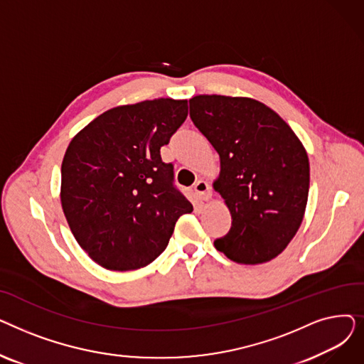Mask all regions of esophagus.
Listing matches in <instances>:
<instances>
[{
  "mask_svg": "<svg viewBox=\"0 0 364 364\" xmlns=\"http://www.w3.org/2000/svg\"><path fill=\"white\" fill-rule=\"evenodd\" d=\"M195 192L202 198V199H205V200H209L213 198V188H211V186H209V183L208 181H205V180H198L196 183H195Z\"/></svg>",
  "mask_w": 364,
  "mask_h": 364,
  "instance_id": "34e87169",
  "label": "esophagus"
}]
</instances>
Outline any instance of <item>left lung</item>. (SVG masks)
<instances>
[{"mask_svg":"<svg viewBox=\"0 0 364 364\" xmlns=\"http://www.w3.org/2000/svg\"><path fill=\"white\" fill-rule=\"evenodd\" d=\"M188 103L190 118L220 155L213 186L232 215L230 232L214 246L240 264L272 261L294 239L305 214L307 150L258 100L199 94Z\"/></svg>","mask_w":364,"mask_h":364,"instance_id":"left-lung-1","label":"left lung"}]
</instances>
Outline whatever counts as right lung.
<instances>
[{"label":"right lung","instance_id":"add662e5","mask_svg":"<svg viewBox=\"0 0 364 364\" xmlns=\"http://www.w3.org/2000/svg\"><path fill=\"white\" fill-rule=\"evenodd\" d=\"M187 118V100L155 99L103 112L70 140L60 202L73 237L103 269L155 261L193 206L172 186L161 147Z\"/></svg>","mask_w":364,"mask_h":364}]
</instances>
